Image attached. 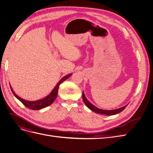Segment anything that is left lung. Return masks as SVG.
Segmentation results:
<instances>
[{
  "label": "left lung",
  "mask_w": 153,
  "mask_h": 153,
  "mask_svg": "<svg viewBox=\"0 0 153 153\" xmlns=\"http://www.w3.org/2000/svg\"><path fill=\"white\" fill-rule=\"evenodd\" d=\"M82 98L83 100H84V102L85 104V105L89 108L90 110H91L92 111H93L96 114H102V115H115L117 114H119L126 107L127 105H125L121 108H119L117 109H115V110H102L97 108L96 106H95L94 105H92V103H91L89 101L87 100V99L86 98V97L84 94V92H82Z\"/></svg>",
  "instance_id": "1"
}]
</instances>
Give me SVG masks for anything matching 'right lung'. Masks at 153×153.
<instances>
[{
	"label": "right lung",
	"instance_id": "1",
	"mask_svg": "<svg viewBox=\"0 0 153 153\" xmlns=\"http://www.w3.org/2000/svg\"><path fill=\"white\" fill-rule=\"evenodd\" d=\"M72 74H69V75L62 78L61 80L57 83L56 85L55 86L52 91L51 92L47 97H45V98H44L43 99L37 100V101H27L25 100L22 99V98H20V97H19L15 94V92H14V91L13 90L11 85H10V87H11V91L13 92V94H14V96H15L18 100H20L21 102L26 106V107L29 108L30 109H32V110H40V109H42V108L47 107V106L50 105L53 102L54 100H55V98H56V97L57 96L58 90H59V87L60 84H61V83H62L64 80H66L67 78H68Z\"/></svg>",
	"mask_w": 153,
	"mask_h": 153
}]
</instances>
